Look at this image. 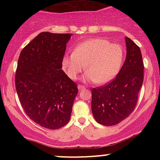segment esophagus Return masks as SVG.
I'll return each instance as SVG.
<instances>
[{
	"label": "esophagus",
	"instance_id": "1",
	"mask_svg": "<svg viewBox=\"0 0 160 160\" xmlns=\"http://www.w3.org/2000/svg\"><path fill=\"white\" fill-rule=\"evenodd\" d=\"M78 87L79 90H81V89H85L86 86H82V85H78Z\"/></svg>",
	"mask_w": 160,
	"mask_h": 160
}]
</instances>
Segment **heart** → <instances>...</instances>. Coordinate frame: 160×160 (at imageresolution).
I'll return each mask as SVG.
<instances>
[{"instance_id":"heart-1","label":"heart","mask_w":160,"mask_h":160,"mask_svg":"<svg viewBox=\"0 0 160 160\" xmlns=\"http://www.w3.org/2000/svg\"><path fill=\"white\" fill-rule=\"evenodd\" d=\"M124 59V50L120 44L111 43L104 38H92L66 53L62 66L71 79L75 80L85 70V80L105 84L117 76Z\"/></svg>"}]
</instances>
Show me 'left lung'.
I'll use <instances>...</instances> for the list:
<instances>
[{
  "label": "left lung",
  "instance_id": "left-lung-1",
  "mask_svg": "<svg viewBox=\"0 0 160 160\" xmlns=\"http://www.w3.org/2000/svg\"><path fill=\"white\" fill-rule=\"evenodd\" d=\"M126 58L117 77L92 90V111L95 120L104 126L120 123L132 113L144 80L141 49L126 37Z\"/></svg>",
  "mask_w": 160,
  "mask_h": 160
}]
</instances>
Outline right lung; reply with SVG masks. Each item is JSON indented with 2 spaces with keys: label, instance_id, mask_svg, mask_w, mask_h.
<instances>
[{
  "label": "right lung",
  "instance_id": "obj_1",
  "mask_svg": "<svg viewBox=\"0 0 160 160\" xmlns=\"http://www.w3.org/2000/svg\"><path fill=\"white\" fill-rule=\"evenodd\" d=\"M72 34L41 32L24 47L16 71L19 102L31 120L48 129L69 122L78 86L62 70Z\"/></svg>",
  "mask_w": 160,
  "mask_h": 160
}]
</instances>
